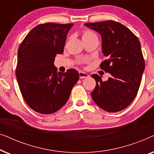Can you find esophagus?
Here are the masks:
<instances>
[{"instance_id":"esophagus-1","label":"esophagus","mask_w":154,"mask_h":154,"mask_svg":"<svg viewBox=\"0 0 154 154\" xmlns=\"http://www.w3.org/2000/svg\"><path fill=\"white\" fill-rule=\"evenodd\" d=\"M79 76L80 79H85V78H88L89 77V75L88 73H86L83 71H79Z\"/></svg>"}]
</instances>
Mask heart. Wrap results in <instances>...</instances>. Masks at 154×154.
<instances>
[{"mask_svg": "<svg viewBox=\"0 0 154 154\" xmlns=\"http://www.w3.org/2000/svg\"><path fill=\"white\" fill-rule=\"evenodd\" d=\"M92 36H96V35L94 34L93 32H92V31H90L85 30V31H83V33H82V39L83 40L92 37ZM88 62V59L83 58V59H81V60H79V64H83V63H85Z\"/></svg>", "mask_w": 154, "mask_h": 154, "instance_id": "b5f03b06", "label": "heart"}]
</instances>
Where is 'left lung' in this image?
<instances>
[{"label": "left lung", "mask_w": 154, "mask_h": 154, "mask_svg": "<svg viewBox=\"0 0 154 154\" xmlns=\"http://www.w3.org/2000/svg\"><path fill=\"white\" fill-rule=\"evenodd\" d=\"M85 26L102 36V53L106 60L100 68L111 75L106 81L97 74L91 75L96 81L92 100L108 112L123 110L135 98L144 71L140 42L129 29L115 21L86 23Z\"/></svg>", "instance_id": "8db88e82"}]
</instances>
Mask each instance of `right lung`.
<instances>
[{"mask_svg":"<svg viewBox=\"0 0 154 154\" xmlns=\"http://www.w3.org/2000/svg\"><path fill=\"white\" fill-rule=\"evenodd\" d=\"M73 25L51 22L38 25L19 47L17 80L24 101L38 113L50 114L60 110L79 81L76 70L57 73L54 65L57 54L64 52L67 33Z\"/></svg>","mask_w":154,"mask_h":154,"instance_id":"obj_1","label":"right lung"}]
</instances>
